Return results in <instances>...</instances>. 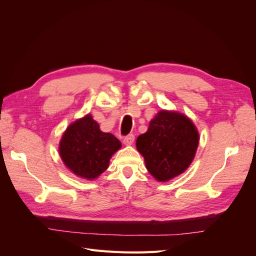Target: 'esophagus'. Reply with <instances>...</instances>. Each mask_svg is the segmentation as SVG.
<instances>
[{"mask_svg":"<svg viewBox=\"0 0 256 256\" xmlns=\"http://www.w3.org/2000/svg\"><path fill=\"white\" fill-rule=\"evenodd\" d=\"M134 141V134H129V136L124 138V144H125V145H132Z\"/></svg>","mask_w":256,"mask_h":256,"instance_id":"esophagus-1","label":"esophagus"}]
</instances>
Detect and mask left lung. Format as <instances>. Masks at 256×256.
<instances>
[{
  "label": "left lung",
  "instance_id": "8db88e82",
  "mask_svg": "<svg viewBox=\"0 0 256 256\" xmlns=\"http://www.w3.org/2000/svg\"><path fill=\"white\" fill-rule=\"evenodd\" d=\"M198 142V131L187 115L161 110L146 132L138 136L136 145L147 171L156 180L166 182L190 166Z\"/></svg>",
  "mask_w": 256,
  "mask_h": 256
}]
</instances>
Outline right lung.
<instances>
[{"mask_svg":"<svg viewBox=\"0 0 256 256\" xmlns=\"http://www.w3.org/2000/svg\"><path fill=\"white\" fill-rule=\"evenodd\" d=\"M120 147V140L100 130L99 124L86 114L66 128L58 144V154L72 173L92 180L109 168L111 157Z\"/></svg>","mask_w":256,"mask_h":256,"instance_id":"1","label":"right lung"}]
</instances>
